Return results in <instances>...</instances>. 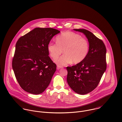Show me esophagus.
<instances>
[{
	"label": "esophagus",
	"instance_id": "1",
	"mask_svg": "<svg viewBox=\"0 0 122 122\" xmlns=\"http://www.w3.org/2000/svg\"><path fill=\"white\" fill-rule=\"evenodd\" d=\"M63 68V66H57V70H59V69H61V68Z\"/></svg>",
	"mask_w": 122,
	"mask_h": 122
}]
</instances>
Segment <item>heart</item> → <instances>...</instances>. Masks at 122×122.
Here are the masks:
<instances>
[{"mask_svg":"<svg viewBox=\"0 0 122 122\" xmlns=\"http://www.w3.org/2000/svg\"><path fill=\"white\" fill-rule=\"evenodd\" d=\"M56 43L49 42L48 50L51 57L59 65H66L73 62L78 64L87 56L89 51L88 41L80 35L72 31H66L56 37ZM63 50V51L62 50Z\"/></svg>","mask_w":122,"mask_h":122,"instance_id":"obj_1","label":"heart"}]
</instances>
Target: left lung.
<instances>
[{"label": "left lung", "mask_w": 122, "mask_h": 122, "mask_svg": "<svg viewBox=\"0 0 122 122\" xmlns=\"http://www.w3.org/2000/svg\"><path fill=\"white\" fill-rule=\"evenodd\" d=\"M83 33L89 43L86 57L81 63L67 67V81L76 93L84 95L97 87L107 68L106 48L103 41L85 29H73Z\"/></svg>", "instance_id": "left-lung-1"}]
</instances>
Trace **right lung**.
Masks as SVG:
<instances>
[{"label": "right lung", "instance_id": "right-lung-1", "mask_svg": "<svg viewBox=\"0 0 122 122\" xmlns=\"http://www.w3.org/2000/svg\"><path fill=\"white\" fill-rule=\"evenodd\" d=\"M60 32L51 28H36L17 41L12 67L25 92L40 94L48 87L56 66L49 56L48 45Z\"/></svg>", "mask_w": 122, "mask_h": 122}]
</instances>
